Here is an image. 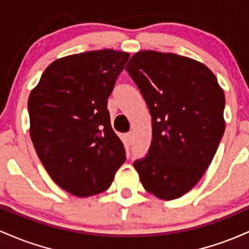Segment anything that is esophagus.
Masks as SVG:
<instances>
[{
    "label": "esophagus",
    "mask_w": 249,
    "mask_h": 249,
    "mask_svg": "<svg viewBox=\"0 0 249 249\" xmlns=\"http://www.w3.org/2000/svg\"><path fill=\"white\" fill-rule=\"evenodd\" d=\"M125 140H127V142H128V144H132V142H133V140H134V135H133V133H127L125 134Z\"/></svg>",
    "instance_id": "34e87169"
}]
</instances>
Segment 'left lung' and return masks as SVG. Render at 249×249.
Segmentation results:
<instances>
[{"label":"left lung","instance_id":"8db88e82","mask_svg":"<svg viewBox=\"0 0 249 249\" xmlns=\"http://www.w3.org/2000/svg\"><path fill=\"white\" fill-rule=\"evenodd\" d=\"M125 71L152 115V143L134 167L147 192L178 199L199 182L216 153L225 94L208 67L172 53L139 52Z\"/></svg>","mask_w":249,"mask_h":249}]
</instances>
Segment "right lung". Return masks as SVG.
I'll use <instances>...</instances> for the list:
<instances>
[{
	"mask_svg": "<svg viewBox=\"0 0 249 249\" xmlns=\"http://www.w3.org/2000/svg\"><path fill=\"white\" fill-rule=\"evenodd\" d=\"M129 54L114 49L54 61L28 100L30 138L57 186L87 197L108 189L125 161L108 97Z\"/></svg>",
	"mask_w": 249,
	"mask_h": 249,
	"instance_id": "1",
	"label": "right lung"
}]
</instances>
